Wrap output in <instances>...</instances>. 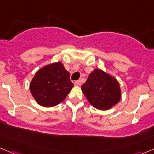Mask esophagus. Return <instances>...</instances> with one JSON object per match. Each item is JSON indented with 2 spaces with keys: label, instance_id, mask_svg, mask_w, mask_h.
<instances>
[{
  "label": "esophagus",
  "instance_id": "1",
  "mask_svg": "<svg viewBox=\"0 0 154 154\" xmlns=\"http://www.w3.org/2000/svg\"><path fill=\"white\" fill-rule=\"evenodd\" d=\"M74 85L75 86H80L81 85V82H80V80H77V81L74 82Z\"/></svg>",
  "mask_w": 154,
  "mask_h": 154
}]
</instances>
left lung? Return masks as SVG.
<instances>
[{
	"mask_svg": "<svg viewBox=\"0 0 154 154\" xmlns=\"http://www.w3.org/2000/svg\"><path fill=\"white\" fill-rule=\"evenodd\" d=\"M81 88L88 101L97 109H111L122 97L116 79L97 68L89 74Z\"/></svg>",
	"mask_w": 154,
	"mask_h": 154,
	"instance_id": "8db88e82",
	"label": "left lung"
}]
</instances>
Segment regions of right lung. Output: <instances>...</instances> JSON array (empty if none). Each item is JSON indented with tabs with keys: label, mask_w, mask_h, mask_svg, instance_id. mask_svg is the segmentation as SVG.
Instances as JSON below:
<instances>
[{
	"label": "right lung",
	"mask_w": 154,
	"mask_h": 154,
	"mask_svg": "<svg viewBox=\"0 0 154 154\" xmlns=\"http://www.w3.org/2000/svg\"><path fill=\"white\" fill-rule=\"evenodd\" d=\"M73 86L69 73L59 62L38 70L31 81L29 89L38 104L51 107L63 101Z\"/></svg>",
	"instance_id": "1"
}]
</instances>
